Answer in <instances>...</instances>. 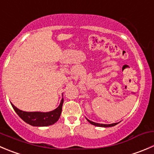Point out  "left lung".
I'll use <instances>...</instances> for the list:
<instances>
[{
    "instance_id": "left-lung-1",
    "label": "left lung",
    "mask_w": 154,
    "mask_h": 154,
    "mask_svg": "<svg viewBox=\"0 0 154 154\" xmlns=\"http://www.w3.org/2000/svg\"><path fill=\"white\" fill-rule=\"evenodd\" d=\"M88 120L89 123L91 124L94 125V126H100V127H110V126H113L115 125H117L118 123H111V124H101V123H94V122L91 121V120H89L88 119H86Z\"/></svg>"
}]
</instances>
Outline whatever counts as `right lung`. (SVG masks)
Here are the masks:
<instances>
[{
	"instance_id": "1",
	"label": "right lung",
	"mask_w": 154,
	"mask_h": 154,
	"mask_svg": "<svg viewBox=\"0 0 154 154\" xmlns=\"http://www.w3.org/2000/svg\"><path fill=\"white\" fill-rule=\"evenodd\" d=\"M63 98L61 101L59 107L54 110L50 112H26L19 110L17 107H15L13 104L12 107H13L16 113L19 115L22 120H23L25 123L31 125L33 126H47L54 124L58 121L62 113V104H63Z\"/></svg>"
}]
</instances>
